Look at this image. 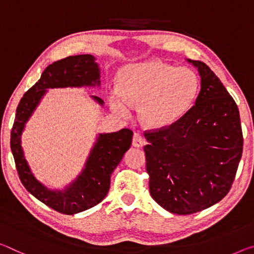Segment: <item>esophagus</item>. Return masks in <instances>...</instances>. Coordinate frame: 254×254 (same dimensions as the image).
Masks as SVG:
<instances>
[{
	"mask_svg": "<svg viewBox=\"0 0 254 254\" xmlns=\"http://www.w3.org/2000/svg\"><path fill=\"white\" fill-rule=\"evenodd\" d=\"M144 143H146V140H144V138L141 134L140 133L133 134V139H132V146L140 148V147H142Z\"/></svg>",
	"mask_w": 254,
	"mask_h": 254,
	"instance_id": "34e87169",
	"label": "esophagus"
}]
</instances>
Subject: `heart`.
Returning <instances> with one entry per match:
<instances>
[{
	"label": "heart",
	"instance_id": "heart-1",
	"mask_svg": "<svg viewBox=\"0 0 254 254\" xmlns=\"http://www.w3.org/2000/svg\"><path fill=\"white\" fill-rule=\"evenodd\" d=\"M199 80L189 67L150 61L127 65L119 74V90L111 96L113 111L130 115L140 105V118L150 128L173 126L187 114L198 96Z\"/></svg>",
	"mask_w": 254,
	"mask_h": 254
}]
</instances>
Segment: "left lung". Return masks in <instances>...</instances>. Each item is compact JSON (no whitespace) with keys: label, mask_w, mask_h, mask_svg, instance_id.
Returning <instances> with one entry per match:
<instances>
[{"label":"left lung","mask_w":254,"mask_h":254,"mask_svg":"<svg viewBox=\"0 0 254 254\" xmlns=\"http://www.w3.org/2000/svg\"><path fill=\"white\" fill-rule=\"evenodd\" d=\"M188 61L201 76L195 104L173 126L143 132L150 195L176 215L194 214L223 199L243 151L235 100L206 63Z\"/></svg>","instance_id":"obj_1"}]
</instances>
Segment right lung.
Listing matches in <instances>:
<instances>
[{"label":"right lung","instance_id":"obj_1","mask_svg":"<svg viewBox=\"0 0 254 254\" xmlns=\"http://www.w3.org/2000/svg\"><path fill=\"white\" fill-rule=\"evenodd\" d=\"M99 82V69L94 56H67L44 70L38 81L23 95L15 113L10 144L19 179L36 199L64 215L78 214L102 202L110 190L113 171L131 147L133 132L122 128L119 132L99 134L84 170L64 191L48 190L34 178L23 157L20 135L47 88L95 86ZM94 98L99 104L104 103L102 98L96 96Z\"/></svg>","mask_w":254,"mask_h":254}]
</instances>
